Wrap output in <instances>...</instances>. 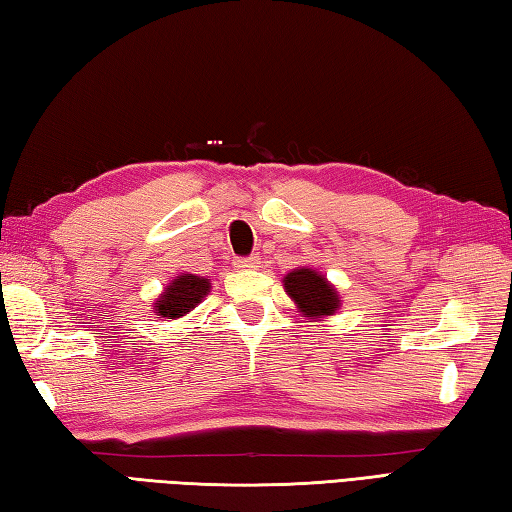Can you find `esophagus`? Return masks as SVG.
<instances>
[{
  "label": "esophagus",
  "instance_id": "1",
  "mask_svg": "<svg viewBox=\"0 0 512 512\" xmlns=\"http://www.w3.org/2000/svg\"><path fill=\"white\" fill-rule=\"evenodd\" d=\"M260 265V256L252 254V256H245V258H236V267L241 269H256Z\"/></svg>",
  "mask_w": 512,
  "mask_h": 512
}]
</instances>
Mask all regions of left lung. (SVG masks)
Masks as SVG:
<instances>
[{
    "label": "left lung",
    "instance_id": "obj_1",
    "mask_svg": "<svg viewBox=\"0 0 512 512\" xmlns=\"http://www.w3.org/2000/svg\"><path fill=\"white\" fill-rule=\"evenodd\" d=\"M285 291L305 318L333 316L340 307L338 291L316 269L300 267L283 278Z\"/></svg>",
    "mask_w": 512,
    "mask_h": 512
}]
</instances>
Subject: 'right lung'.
I'll use <instances>...</instances> for the list:
<instances>
[{
	"label": "right lung",
	"mask_w": 512,
	"mask_h": 512,
	"mask_svg": "<svg viewBox=\"0 0 512 512\" xmlns=\"http://www.w3.org/2000/svg\"><path fill=\"white\" fill-rule=\"evenodd\" d=\"M210 287H212L210 278L194 276V274L176 276L172 283L163 289V294L156 298L154 314L170 320L181 318L207 296Z\"/></svg>",
	"instance_id": "1"
}]
</instances>
